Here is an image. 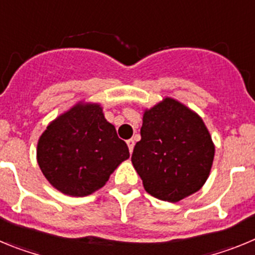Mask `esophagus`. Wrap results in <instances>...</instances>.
Instances as JSON below:
<instances>
[{
  "label": "esophagus",
  "mask_w": 255,
  "mask_h": 255,
  "mask_svg": "<svg viewBox=\"0 0 255 255\" xmlns=\"http://www.w3.org/2000/svg\"><path fill=\"white\" fill-rule=\"evenodd\" d=\"M126 144H128V147H129V152L131 153L132 149H134V145H135L134 139H129V140H126Z\"/></svg>",
  "instance_id": "esophagus-1"
}]
</instances>
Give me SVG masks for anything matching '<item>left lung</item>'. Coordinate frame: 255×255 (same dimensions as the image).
<instances>
[{"label":"left lung","mask_w":255,"mask_h":255,"mask_svg":"<svg viewBox=\"0 0 255 255\" xmlns=\"http://www.w3.org/2000/svg\"><path fill=\"white\" fill-rule=\"evenodd\" d=\"M131 162L148 194L176 203L204 185L215 144L202 117L171 97L145 110Z\"/></svg>","instance_id":"1"}]
</instances>
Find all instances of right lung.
Here are the masks:
<instances>
[{"label": "right lung", "instance_id": "right-lung-1", "mask_svg": "<svg viewBox=\"0 0 255 255\" xmlns=\"http://www.w3.org/2000/svg\"><path fill=\"white\" fill-rule=\"evenodd\" d=\"M129 155L100 103L83 101L51 121L37 145L44 177L70 197H87L105 186Z\"/></svg>", "mask_w": 255, "mask_h": 255}]
</instances>
